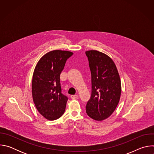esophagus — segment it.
<instances>
[{
  "label": "esophagus",
  "mask_w": 154,
  "mask_h": 154,
  "mask_svg": "<svg viewBox=\"0 0 154 154\" xmlns=\"http://www.w3.org/2000/svg\"><path fill=\"white\" fill-rule=\"evenodd\" d=\"M78 95L77 94H75V95H71V98L72 99H77L78 98Z\"/></svg>",
  "instance_id": "obj_1"
}]
</instances>
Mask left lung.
<instances>
[{
	"label": "left lung",
	"mask_w": 154,
	"mask_h": 154,
	"mask_svg": "<svg viewBox=\"0 0 154 154\" xmlns=\"http://www.w3.org/2000/svg\"><path fill=\"white\" fill-rule=\"evenodd\" d=\"M91 72L92 92L87 102L86 112L95 121H102L110 116L119 102L121 82L113 60L101 52H85Z\"/></svg>",
	"instance_id": "1"
}]
</instances>
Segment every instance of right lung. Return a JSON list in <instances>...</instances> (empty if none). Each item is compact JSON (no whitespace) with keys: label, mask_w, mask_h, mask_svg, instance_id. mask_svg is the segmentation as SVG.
<instances>
[{"label":"right lung","mask_w":154,"mask_h":154,"mask_svg":"<svg viewBox=\"0 0 154 154\" xmlns=\"http://www.w3.org/2000/svg\"><path fill=\"white\" fill-rule=\"evenodd\" d=\"M72 52L54 50L44 55L33 74L32 92L38 112L48 120L60 118L65 111L68 97L61 94L60 75Z\"/></svg>","instance_id":"add662e5"}]
</instances>
